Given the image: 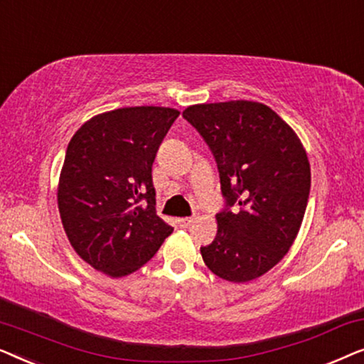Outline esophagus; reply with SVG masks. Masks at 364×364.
<instances>
[{
    "mask_svg": "<svg viewBox=\"0 0 364 364\" xmlns=\"http://www.w3.org/2000/svg\"><path fill=\"white\" fill-rule=\"evenodd\" d=\"M192 222H193V218H192V217H182V218H177L178 227H182V228L188 227V225H191Z\"/></svg>",
    "mask_w": 364,
    "mask_h": 364,
    "instance_id": "obj_1",
    "label": "esophagus"
}]
</instances>
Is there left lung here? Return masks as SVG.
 <instances>
[{"label":"left lung","instance_id":"8db88e82","mask_svg":"<svg viewBox=\"0 0 364 364\" xmlns=\"http://www.w3.org/2000/svg\"><path fill=\"white\" fill-rule=\"evenodd\" d=\"M182 116L210 149L225 200L217 237L200 248L203 262L223 280L258 278L287 255L300 230L311 183L305 149L260 102L197 104Z\"/></svg>","mask_w":364,"mask_h":364}]
</instances>
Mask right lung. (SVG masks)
<instances>
[{
    "instance_id": "right-lung-1",
    "label": "right lung",
    "mask_w": 364,
    "mask_h": 364,
    "mask_svg": "<svg viewBox=\"0 0 364 364\" xmlns=\"http://www.w3.org/2000/svg\"><path fill=\"white\" fill-rule=\"evenodd\" d=\"M178 111L122 107L74 134L59 178L58 205L77 255L109 277L136 272L173 228L156 213L152 164Z\"/></svg>"
}]
</instances>
